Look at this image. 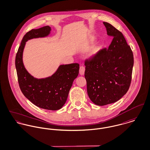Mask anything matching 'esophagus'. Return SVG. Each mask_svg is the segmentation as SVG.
<instances>
[{"instance_id":"obj_1","label":"esophagus","mask_w":150,"mask_h":150,"mask_svg":"<svg viewBox=\"0 0 150 150\" xmlns=\"http://www.w3.org/2000/svg\"><path fill=\"white\" fill-rule=\"evenodd\" d=\"M85 70V67L83 66H81L80 67V70L79 71H80V74L81 75H83L84 74Z\"/></svg>"}]
</instances>
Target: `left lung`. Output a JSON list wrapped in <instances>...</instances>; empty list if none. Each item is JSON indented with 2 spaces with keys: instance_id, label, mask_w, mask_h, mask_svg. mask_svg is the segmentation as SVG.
Segmentation results:
<instances>
[{
  "instance_id": "1",
  "label": "left lung",
  "mask_w": 150,
  "mask_h": 150,
  "mask_svg": "<svg viewBox=\"0 0 150 150\" xmlns=\"http://www.w3.org/2000/svg\"><path fill=\"white\" fill-rule=\"evenodd\" d=\"M107 34L113 38L108 49L104 48L85 61L87 92L96 105L115 103L130 86L134 55L123 34L107 22H103Z\"/></svg>"
}]
</instances>
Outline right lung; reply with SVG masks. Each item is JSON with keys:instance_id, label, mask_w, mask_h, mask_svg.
I'll return each mask as SVG.
<instances>
[{"instance_id": "1", "label": "right lung", "mask_w": 150, "mask_h": 150, "mask_svg": "<svg viewBox=\"0 0 150 150\" xmlns=\"http://www.w3.org/2000/svg\"><path fill=\"white\" fill-rule=\"evenodd\" d=\"M50 31V27L46 26L27 32L16 55L15 67L20 89L27 99L41 108L56 110L61 109L66 103L73 81L79 75V64L60 65L51 77L37 79L28 73L22 61L26 42L46 37Z\"/></svg>"}]
</instances>
